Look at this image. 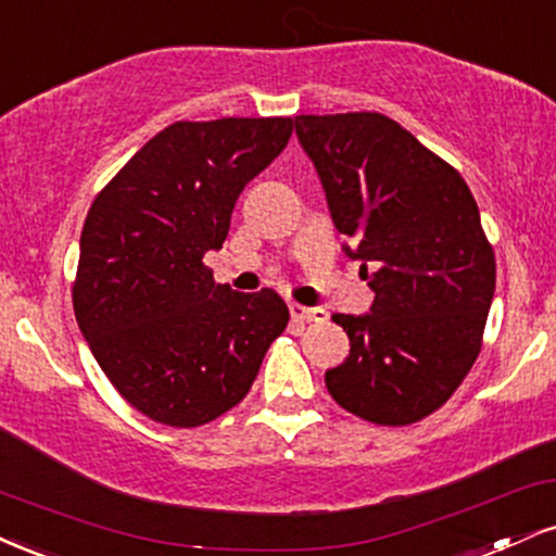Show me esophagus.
Segmentation results:
<instances>
[{
  "label": "esophagus",
  "mask_w": 556,
  "mask_h": 556,
  "mask_svg": "<svg viewBox=\"0 0 556 556\" xmlns=\"http://www.w3.org/2000/svg\"><path fill=\"white\" fill-rule=\"evenodd\" d=\"M291 317L302 319V323H325L328 319V312L319 309V306H302V304H291Z\"/></svg>",
  "instance_id": "obj_1"
}]
</instances>
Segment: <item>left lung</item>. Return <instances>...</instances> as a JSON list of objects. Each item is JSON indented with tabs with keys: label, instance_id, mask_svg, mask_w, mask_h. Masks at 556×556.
Instances as JSON below:
<instances>
[{
	"label": "left lung",
	"instance_id": "8db88e82",
	"mask_svg": "<svg viewBox=\"0 0 556 556\" xmlns=\"http://www.w3.org/2000/svg\"><path fill=\"white\" fill-rule=\"evenodd\" d=\"M341 250L362 263L375 302L332 315L351 351L325 371L338 406L403 427L458 390L481 351L494 252L463 176L382 114L296 116Z\"/></svg>",
	"mask_w": 556,
	"mask_h": 556
}]
</instances>
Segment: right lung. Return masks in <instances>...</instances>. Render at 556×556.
Masks as SVG:
<instances>
[{
	"label": "right lung",
	"instance_id": "right-lung-1",
	"mask_svg": "<svg viewBox=\"0 0 556 556\" xmlns=\"http://www.w3.org/2000/svg\"><path fill=\"white\" fill-rule=\"evenodd\" d=\"M291 119L176 122L148 140L90 205L75 317L98 367L127 403L168 427L218 419L250 393L289 323L273 289L215 283L244 189L278 159Z\"/></svg>",
	"mask_w": 556,
	"mask_h": 556
}]
</instances>
